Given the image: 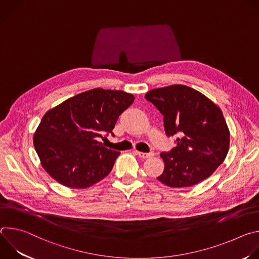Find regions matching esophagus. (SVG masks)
I'll return each mask as SVG.
<instances>
[{"label":"esophagus","instance_id":"obj_1","mask_svg":"<svg viewBox=\"0 0 259 259\" xmlns=\"http://www.w3.org/2000/svg\"><path fill=\"white\" fill-rule=\"evenodd\" d=\"M135 154L137 156H139L141 159H149V158H152L154 157V153H142V152H138V151H135Z\"/></svg>","mask_w":259,"mask_h":259}]
</instances>
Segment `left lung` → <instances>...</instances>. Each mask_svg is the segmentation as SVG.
<instances>
[{"mask_svg":"<svg viewBox=\"0 0 259 259\" xmlns=\"http://www.w3.org/2000/svg\"><path fill=\"white\" fill-rule=\"evenodd\" d=\"M164 116L168 136L179 135L170 153H162L164 171L157 177L170 188H189L211 176L230 149V130L223 112L201 92L171 85L145 94Z\"/></svg>","mask_w":259,"mask_h":259,"instance_id":"8db88e82","label":"left lung"}]
</instances>
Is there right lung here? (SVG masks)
<instances>
[{"mask_svg": "<svg viewBox=\"0 0 259 259\" xmlns=\"http://www.w3.org/2000/svg\"><path fill=\"white\" fill-rule=\"evenodd\" d=\"M133 101L130 93L95 88L49 109L33 134L45 171L62 186L78 190L107 176L120 153L97 139L113 134L119 116Z\"/></svg>", "mask_w": 259, "mask_h": 259, "instance_id": "add662e5", "label": "right lung"}]
</instances>
